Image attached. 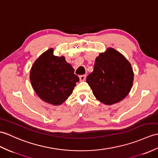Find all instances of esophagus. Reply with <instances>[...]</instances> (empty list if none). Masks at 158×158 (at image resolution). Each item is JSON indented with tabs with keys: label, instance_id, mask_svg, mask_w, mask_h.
Segmentation results:
<instances>
[{
	"label": "esophagus",
	"instance_id": "34e87169",
	"mask_svg": "<svg viewBox=\"0 0 158 158\" xmlns=\"http://www.w3.org/2000/svg\"><path fill=\"white\" fill-rule=\"evenodd\" d=\"M79 79L81 81H84L86 79V75H83L79 76Z\"/></svg>",
	"mask_w": 158,
	"mask_h": 158
}]
</instances>
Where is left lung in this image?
<instances>
[{
	"mask_svg": "<svg viewBox=\"0 0 158 158\" xmlns=\"http://www.w3.org/2000/svg\"><path fill=\"white\" fill-rule=\"evenodd\" d=\"M134 74L130 62L112 48L96 58L93 72L86 81L98 100L106 105L118 103L133 86Z\"/></svg>",
	"mask_w": 158,
	"mask_h": 158,
	"instance_id": "left-lung-1",
	"label": "left lung"
}]
</instances>
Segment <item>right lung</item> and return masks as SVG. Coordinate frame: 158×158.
I'll return each mask as SVG.
<instances>
[{
	"label": "right lung",
	"mask_w": 158,
	"mask_h": 158,
	"mask_svg": "<svg viewBox=\"0 0 158 158\" xmlns=\"http://www.w3.org/2000/svg\"><path fill=\"white\" fill-rule=\"evenodd\" d=\"M53 51L50 48L40 56L32 66L29 77L40 98L58 106L71 96L79 79L65 58L54 56Z\"/></svg>",
	"instance_id": "right-lung-1"
}]
</instances>
